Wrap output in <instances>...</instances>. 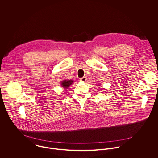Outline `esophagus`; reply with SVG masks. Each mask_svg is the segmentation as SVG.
Masks as SVG:
<instances>
[{"instance_id":"esophagus-1","label":"esophagus","mask_w":158,"mask_h":158,"mask_svg":"<svg viewBox=\"0 0 158 158\" xmlns=\"http://www.w3.org/2000/svg\"><path fill=\"white\" fill-rule=\"evenodd\" d=\"M86 80H87V78L86 77H83L80 79V81L82 82H85Z\"/></svg>"}]
</instances>
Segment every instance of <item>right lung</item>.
Returning <instances> with one entry per match:
<instances>
[{"label":"right lung","instance_id":"1","mask_svg":"<svg viewBox=\"0 0 158 158\" xmlns=\"http://www.w3.org/2000/svg\"><path fill=\"white\" fill-rule=\"evenodd\" d=\"M73 81L72 80H64L62 81L61 83V85L63 87L67 88L69 86H70V85L72 83Z\"/></svg>","mask_w":158,"mask_h":158}]
</instances>
